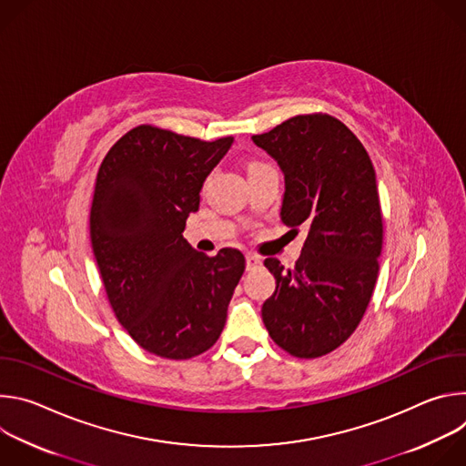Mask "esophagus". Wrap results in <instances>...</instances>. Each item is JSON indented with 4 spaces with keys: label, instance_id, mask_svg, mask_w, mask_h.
I'll use <instances>...</instances> for the list:
<instances>
[{
    "label": "esophagus",
    "instance_id": "esophagus-1",
    "mask_svg": "<svg viewBox=\"0 0 466 466\" xmlns=\"http://www.w3.org/2000/svg\"><path fill=\"white\" fill-rule=\"evenodd\" d=\"M245 259H247V269L248 271H252V269H256V268H259V265H261V258L256 256V254H247Z\"/></svg>",
    "mask_w": 466,
    "mask_h": 466
}]
</instances>
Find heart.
I'll return each mask as SVG.
<instances>
[{
	"instance_id": "heart-1",
	"label": "heart",
	"mask_w": 466,
	"mask_h": 466,
	"mask_svg": "<svg viewBox=\"0 0 466 466\" xmlns=\"http://www.w3.org/2000/svg\"><path fill=\"white\" fill-rule=\"evenodd\" d=\"M256 166H261V164H252V166H250V167H256Z\"/></svg>"
}]
</instances>
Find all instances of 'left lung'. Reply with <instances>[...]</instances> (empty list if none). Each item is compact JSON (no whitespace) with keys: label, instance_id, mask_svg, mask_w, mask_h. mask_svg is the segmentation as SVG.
<instances>
[{"label":"left lung","instance_id":"left-lung-1","mask_svg":"<svg viewBox=\"0 0 466 466\" xmlns=\"http://www.w3.org/2000/svg\"><path fill=\"white\" fill-rule=\"evenodd\" d=\"M252 142L284 175L280 221L306 228L297 265L263 261L277 280L261 319L271 339L297 358H319L358 328L376 279L383 243L372 162L339 119L297 116Z\"/></svg>","mask_w":466,"mask_h":466}]
</instances>
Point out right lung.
Listing matches in <instances>:
<instances>
[{
	"label": "right lung",
	"instance_id": "obj_1",
	"mask_svg": "<svg viewBox=\"0 0 466 466\" xmlns=\"http://www.w3.org/2000/svg\"><path fill=\"white\" fill-rule=\"evenodd\" d=\"M234 138L201 142L140 125L106 153L96 182L90 239L108 302L144 350L189 360L221 336L245 256L197 252L184 238L207 177Z\"/></svg>",
	"mask_w": 466,
	"mask_h": 466
}]
</instances>
